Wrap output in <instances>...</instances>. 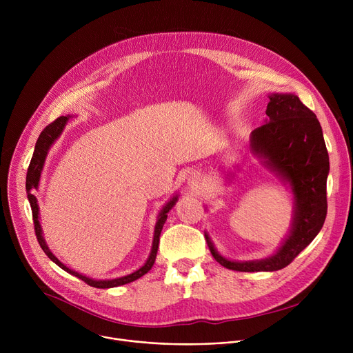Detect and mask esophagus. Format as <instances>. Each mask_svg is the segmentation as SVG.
I'll return each mask as SVG.
<instances>
[{
	"label": "esophagus",
	"instance_id": "obj_1",
	"mask_svg": "<svg viewBox=\"0 0 353 353\" xmlns=\"http://www.w3.org/2000/svg\"><path fill=\"white\" fill-rule=\"evenodd\" d=\"M188 185H190L191 190L201 191V190H204L205 181H204L203 176H201L199 173H191L190 177H188Z\"/></svg>",
	"mask_w": 353,
	"mask_h": 353
}]
</instances>
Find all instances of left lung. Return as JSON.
<instances>
[{"instance_id": "8db88e82", "label": "left lung", "mask_w": 353, "mask_h": 353, "mask_svg": "<svg viewBox=\"0 0 353 353\" xmlns=\"http://www.w3.org/2000/svg\"><path fill=\"white\" fill-rule=\"evenodd\" d=\"M267 123L250 135L253 154L290 184L294 207L289 236L265 260L230 261L222 257L205 233L212 257L225 268L240 272L278 271L289 265L321 230L327 216L330 159L316 114L293 93L270 94Z\"/></svg>"}]
</instances>
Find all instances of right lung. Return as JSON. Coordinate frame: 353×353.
<instances>
[{
	"mask_svg": "<svg viewBox=\"0 0 353 353\" xmlns=\"http://www.w3.org/2000/svg\"><path fill=\"white\" fill-rule=\"evenodd\" d=\"M70 116H61L59 119H56L52 124H48L39 135L37 138V142H36V146H34V152H33V157H32V161H30V165L28 168V173H26V192H28V199L30 203V208H32V215H33V223H34V233H36V237H37V241L40 244V247L43 248V251L46 253V256L52 260L53 263H56L60 268H63L64 271H67L68 274L82 279L85 283L93 286V288H99V289H108V288H116V286H120V285H125V283H130L138 278H141L142 275H145L150 268H152L154 263H155V259H157V253H158V247H159V236H161V232L163 229V225L168 219V212L173 208V205L176 204L177 201V195L173 196L169 203L163 207V210L161 211L159 216H158V222L155 225V233H154V241H152V250H150V254L146 260V263L139 268L135 272L130 274V275H125V276H121V278H116V279H105V281H96V279H92V278H88L82 274H78L77 271H72L70 270L68 267H65L53 253L50 251V248L47 247L43 236H41V228H40V222H39V205H37V199L36 196L33 195V190L39 187V181H40V173L43 170V165H44V161H46V157H47V152L50 146H52L54 143V141L60 137V134L63 132L67 121H68Z\"/></svg>",
	"mask_w": 353,
	"mask_h": 353,
	"instance_id": "obj_1",
	"label": "right lung"
}]
</instances>
